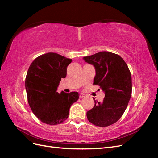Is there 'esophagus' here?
I'll use <instances>...</instances> for the list:
<instances>
[{"instance_id": "esophagus-1", "label": "esophagus", "mask_w": 158, "mask_h": 158, "mask_svg": "<svg viewBox=\"0 0 158 158\" xmlns=\"http://www.w3.org/2000/svg\"><path fill=\"white\" fill-rule=\"evenodd\" d=\"M85 95L84 94H83V93H81V94H80V95H79L80 98H83V97H85Z\"/></svg>"}]
</instances>
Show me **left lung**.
<instances>
[{
    "label": "left lung",
    "mask_w": 158,
    "mask_h": 158,
    "mask_svg": "<svg viewBox=\"0 0 158 158\" xmlns=\"http://www.w3.org/2000/svg\"><path fill=\"white\" fill-rule=\"evenodd\" d=\"M95 68L94 84L105 92L102 102L87 112V118L94 125L106 127L117 122L122 116L132 94V77L122 57L109 52H101L83 57Z\"/></svg>",
    "instance_id": "8db88e82"
}]
</instances>
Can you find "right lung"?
I'll use <instances>...</instances> for the list:
<instances>
[{
  "mask_svg": "<svg viewBox=\"0 0 158 158\" xmlns=\"http://www.w3.org/2000/svg\"><path fill=\"white\" fill-rule=\"evenodd\" d=\"M71 62V59L50 52L37 57L29 67L25 81L28 104L43 123L57 125L64 122L69 117L70 106L79 99L77 92H57Z\"/></svg>",
  "mask_w": 158,
  "mask_h": 158,
  "instance_id": "right-lung-1",
  "label": "right lung"
}]
</instances>
